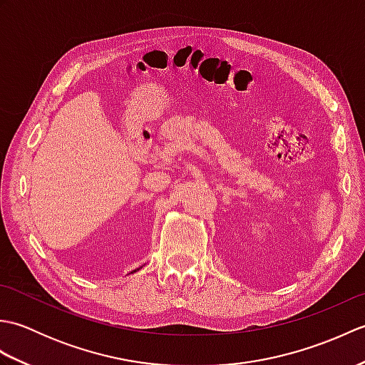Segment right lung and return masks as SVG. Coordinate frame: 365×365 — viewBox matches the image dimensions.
I'll list each match as a JSON object with an SVG mask.
<instances>
[{
	"label": "right lung",
	"mask_w": 365,
	"mask_h": 365,
	"mask_svg": "<svg viewBox=\"0 0 365 365\" xmlns=\"http://www.w3.org/2000/svg\"><path fill=\"white\" fill-rule=\"evenodd\" d=\"M139 268H136V269H133V271H131V273H136V271H138Z\"/></svg>",
	"instance_id": "obj_1"
}]
</instances>
